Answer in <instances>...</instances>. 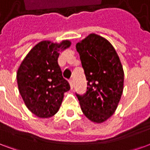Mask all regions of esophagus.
<instances>
[{
    "instance_id": "obj_1",
    "label": "esophagus",
    "mask_w": 150,
    "mask_h": 150,
    "mask_svg": "<svg viewBox=\"0 0 150 150\" xmlns=\"http://www.w3.org/2000/svg\"><path fill=\"white\" fill-rule=\"evenodd\" d=\"M69 84H70V88H74V81H73V79L69 80Z\"/></svg>"
}]
</instances>
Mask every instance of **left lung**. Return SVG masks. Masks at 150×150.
<instances>
[{"label":"left lung","instance_id":"obj_1","mask_svg":"<svg viewBox=\"0 0 150 150\" xmlns=\"http://www.w3.org/2000/svg\"><path fill=\"white\" fill-rule=\"evenodd\" d=\"M87 82L84 95L76 93L91 121L100 123L116 110L123 90L124 73L115 50L107 39L90 34L76 46Z\"/></svg>","mask_w":150,"mask_h":150}]
</instances>
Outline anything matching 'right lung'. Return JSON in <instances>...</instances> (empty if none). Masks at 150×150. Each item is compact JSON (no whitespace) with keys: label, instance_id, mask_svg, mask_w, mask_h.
Masks as SVG:
<instances>
[{"label":"right lung","instance_id":"1","mask_svg":"<svg viewBox=\"0 0 150 150\" xmlns=\"http://www.w3.org/2000/svg\"><path fill=\"white\" fill-rule=\"evenodd\" d=\"M70 46L42 41L28 53L18 69L19 91L27 108L39 118H49L58 112L64 92L70 88L58 63L59 52Z\"/></svg>","mask_w":150,"mask_h":150}]
</instances>
